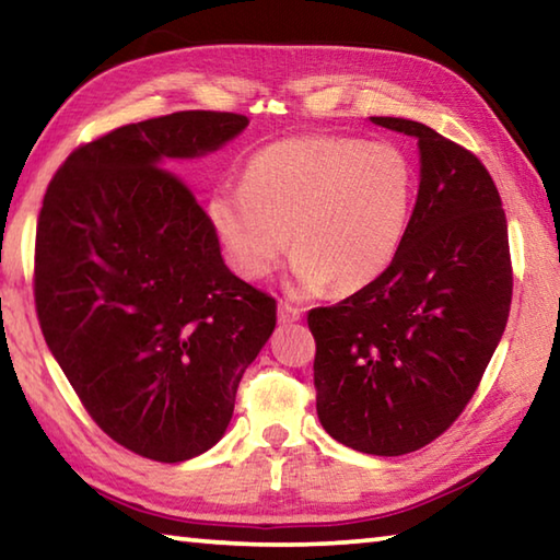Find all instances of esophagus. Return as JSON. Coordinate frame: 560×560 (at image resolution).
Segmentation results:
<instances>
[{"label": "esophagus", "mask_w": 560, "mask_h": 560, "mask_svg": "<svg viewBox=\"0 0 560 560\" xmlns=\"http://www.w3.org/2000/svg\"><path fill=\"white\" fill-rule=\"evenodd\" d=\"M279 320L281 324H296L301 320V308L289 301H279Z\"/></svg>", "instance_id": "esophagus-1"}]
</instances>
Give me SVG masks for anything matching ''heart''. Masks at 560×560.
<instances>
[{
  "instance_id": "heart-1",
  "label": "heart",
  "mask_w": 560,
  "mask_h": 560,
  "mask_svg": "<svg viewBox=\"0 0 560 560\" xmlns=\"http://www.w3.org/2000/svg\"><path fill=\"white\" fill-rule=\"evenodd\" d=\"M412 202L415 167L395 143L293 136L259 150L242 185L214 187L210 217L240 277L267 279L291 242L301 291L353 293L395 261Z\"/></svg>"
}]
</instances>
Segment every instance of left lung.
Wrapping results in <instances>:
<instances>
[{
  "label": "left lung",
  "mask_w": 560,
  "mask_h": 560,
  "mask_svg": "<svg viewBox=\"0 0 560 560\" xmlns=\"http://www.w3.org/2000/svg\"><path fill=\"white\" fill-rule=\"evenodd\" d=\"M373 122L420 145V192L395 261L336 306L308 311L318 420L377 457L438 440L477 393L506 328V214L471 150L424 122Z\"/></svg>",
  "instance_id": "8db88e82"
}]
</instances>
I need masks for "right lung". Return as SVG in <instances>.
I'll return each instance as SVG.
<instances>
[{"label": "right lung", "mask_w": 560, "mask_h": 560, "mask_svg": "<svg viewBox=\"0 0 560 560\" xmlns=\"http://www.w3.org/2000/svg\"><path fill=\"white\" fill-rule=\"evenodd\" d=\"M246 122L226 110L130 122L75 148L46 187L34 246L46 346L91 420L145 459L185 462L222 438L277 326V301L224 267L210 214L167 170Z\"/></svg>", "instance_id": "add662e5"}]
</instances>
